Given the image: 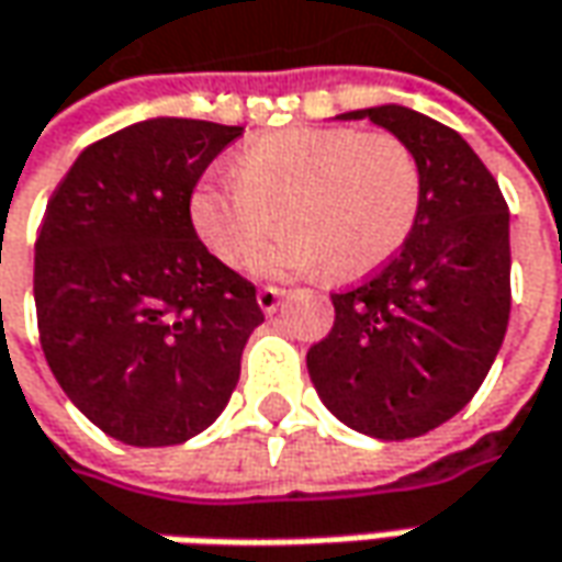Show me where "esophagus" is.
<instances>
[{"label": "esophagus", "instance_id": "esophagus-1", "mask_svg": "<svg viewBox=\"0 0 562 562\" xmlns=\"http://www.w3.org/2000/svg\"><path fill=\"white\" fill-rule=\"evenodd\" d=\"M281 300H284V291H281V288H262V291H259V296H256L259 310H262L266 315L278 313Z\"/></svg>", "mask_w": 562, "mask_h": 562}]
</instances>
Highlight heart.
<instances>
[{
    "instance_id": "heart-1",
    "label": "heart",
    "mask_w": 562,
    "mask_h": 562,
    "mask_svg": "<svg viewBox=\"0 0 562 562\" xmlns=\"http://www.w3.org/2000/svg\"><path fill=\"white\" fill-rule=\"evenodd\" d=\"M237 175H209L190 196L196 237L222 262L249 266L278 225H291L259 262L266 278L331 266L353 281L397 252L422 205V171L406 143L350 127H288L249 140Z\"/></svg>"
}]
</instances>
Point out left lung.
<instances>
[{
  "mask_svg": "<svg viewBox=\"0 0 562 562\" xmlns=\"http://www.w3.org/2000/svg\"><path fill=\"white\" fill-rule=\"evenodd\" d=\"M409 146L422 171L413 234L375 278L335 293V328L306 353L322 403L359 435L406 441L453 419L504 344L509 212L475 149L397 102L357 109Z\"/></svg>",
  "mask_w": 562,
  "mask_h": 562,
  "instance_id": "1",
  "label": "left lung"
}]
</instances>
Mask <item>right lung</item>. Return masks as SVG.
<instances>
[{
    "label": "right lung",
    "instance_id": "right-lung-1",
    "mask_svg": "<svg viewBox=\"0 0 562 562\" xmlns=\"http://www.w3.org/2000/svg\"><path fill=\"white\" fill-rule=\"evenodd\" d=\"M244 127L146 119L87 146L46 205L33 300L55 381L109 438L190 441L222 416L262 325L256 288L200 244L190 196Z\"/></svg>",
    "mask_w": 562,
    "mask_h": 562
}]
</instances>
